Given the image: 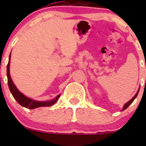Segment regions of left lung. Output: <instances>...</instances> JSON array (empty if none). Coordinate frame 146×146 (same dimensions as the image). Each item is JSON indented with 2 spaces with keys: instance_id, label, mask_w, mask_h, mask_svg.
Returning <instances> with one entry per match:
<instances>
[{
  "instance_id": "1",
  "label": "left lung",
  "mask_w": 146,
  "mask_h": 146,
  "mask_svg": "<svg viewBox=\"0 0 146 146\" xmlns=\"http://www.w3.org/2000/svg\"><path fill=\"white\" fill-rule=\"evenodd\" d=\"M139 89H140V88H139ZM139 89H138V91H137L136 94V95H134V96H133V98H132V99H131V100H129V102H127V103H126V104H124V106H123V109H122V111H123V110H126V108H127V107H129V105H130V104H131V103H132V102H133V100H135V99H136V97H137V95H138V92H139Z\"/></svg>"
}]
</instances>
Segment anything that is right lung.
<instances>
[{"mask_svg":"<svg viewBox=\"0 0 146 146\" xmlns=\"http://www.w3.org/2000/svg\"><path fill=\"white\" fill-rule=\"evenodd\" d=\"M10 54L9 56V61H8V64L7 65V77H8V87L10 92L13 95V98L16 100V101L19 103L21 106L28 108L29 110H33V109L37 108V107H50L52 106L53 104H55L58 99L59 98L60 95H57L55 98L50 101H44V102H39L36 100H34L30 99V98H27L25 95H23L22 92L17 90L15 84L13 83V80H12L11 77L10 75Z\"/></svg>","mask_w":146,"mask_h":146,"instance_id":"right-lung-1","label":"right lung"}]
</instances>
